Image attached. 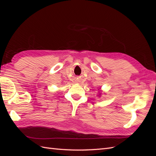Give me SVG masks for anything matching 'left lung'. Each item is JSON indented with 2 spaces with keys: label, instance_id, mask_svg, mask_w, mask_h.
Returning <instances> with one entry per match:
<instances>
[{
  "label": "left lung",
  "instance_id": "8db88e82",
  "mask_svg": "<svg viewBox=\"0 0 156 156\" xmlns=\"http://www.w3.org/2000/svg\"><path fill=\"white\" fill-rule=\"evenodd\" d=\"M100 89H101V88H99V89H98V91H99V94H98V95H97V96H99V97H101V96L102 95V94H101V90H100Z\"/></svg>",
  "mask_w": 156,
  "mask_h": 156
}]
</instances>
